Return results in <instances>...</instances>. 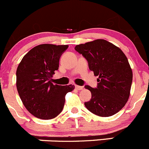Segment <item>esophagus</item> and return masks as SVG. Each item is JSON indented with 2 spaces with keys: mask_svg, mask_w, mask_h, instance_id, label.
Returning <instances> with one entry per match:
<instances>
[{
  "mask_svg": "<svg viewBox=\"0 0 149 149\" xmlns=\"http://www.w3.org/2000/svg\"><path fill=\"white\" fill-rule=\"evenodd\" d=\"M75 88L78 91H81V90L83 89V87L82 86H79V85H75Z\"/></svg>",
  "mask_w": 149,
  "mask_h": 149,
  "instance_id": "1",
  "label": "esophagus"
}]
</instances>
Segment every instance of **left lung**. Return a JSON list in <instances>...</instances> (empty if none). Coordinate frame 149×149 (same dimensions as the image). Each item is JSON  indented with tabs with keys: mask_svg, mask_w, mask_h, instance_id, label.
I'll use <instances>...</instances> for the list:
<instances>
[{
	"mask_svg": "<svg viewBox=\"0 0 149 149\" xmlns=\"http://www.w3.org/2000/svg\"><path fill=\"white\" fill-rule=\"evenodd\" d=\"M74 49L88 61L94 75L98 76L96 88L85 86L91 92L85 107L100 117H110L120 111L129 98L132 81V70L124 53L102 39L77 45Z\"/></svg>",
	"mask_w": 149,
	"mask_h": 149,
	"instance_id": "left-lung-1",
	"label": "left lung"
}]
</instances>
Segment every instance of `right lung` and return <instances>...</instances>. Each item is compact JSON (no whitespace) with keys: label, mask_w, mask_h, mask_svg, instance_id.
I'll return each instance as SVG.
<instances>
[{"label":"right lung","mask_w":149,"mask_h":149,"mask_svg":"<svg viewBox=\"0 0 149 149\" xmlns=\"http://www.w3.org/2000/svg\"><path fill=\"white\" fill-rule=\"evenodd\" d=\"M68 45L42 44L23 57L17 70L19 95L29 113L42 120L55 118L62 111L65 95L74 85H54L51 77L58 70L61 56Z\"/></svg>","instance_id":"right-lung-1"}]
</instances>
